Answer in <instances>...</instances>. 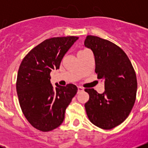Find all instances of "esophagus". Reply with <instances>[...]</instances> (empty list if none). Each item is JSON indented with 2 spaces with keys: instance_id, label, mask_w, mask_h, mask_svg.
<instances>
[{
  "instance_id": "34e87169",
  "label": "esophagus",
  "mask_w": 148,
  "mask_h": 148,
  "mask_svg": "<svg viewBox=\"0 0 148 148\" xmlns=\"http://www.w3.org/2000/svg\"><path fill=\"white\" fill-rule=\"evenodd\" d=\"M84 90V88L81 87V86H78V92H80L83 91Z\"/></svg>"
}]
</instances>
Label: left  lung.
I'll use <instances>...</instances> for the list:
<instances>
[{
  "instance_id": "1",
  "label": "left lung",
  "mask_w": 148,
  "mask_h": 148,
  "mask_svg": "<svg viewBox=\"0 0 148 148\" xmlns=\"http://www.w3.org/2000/svg\"><path fill=\"white\" fill-rule=\"evenodd\" d=\"M85 47L92 51L97 79H104L105 91L99 94L86 88L89 100L85 103L90 121L103 130L123 123L136 101L137 79L132 62L121 48L99 37L88 35Z\"/></svg>"
}]
</instances>
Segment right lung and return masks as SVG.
Listing matches in <instances>:
<instances>
[{"label": "right lung", "mask_w": 148, "mask_h": 148, "mask_svg": "<svg viewBox=\"0 0 148 148\" xmlns=\"http://www.w3.org/2000/svg\"><path fill=\"white\" fill-rule=\"evenodd\" d=\"M78 39H47L30 51L19 66L16 87L20 106L30 125L41 132L60 126L66 108L77 92V87L72 84L53 86L50 73L59 69L64 54Z\"/></svg>", "instance_id": "obj_1"}]
</instances>
